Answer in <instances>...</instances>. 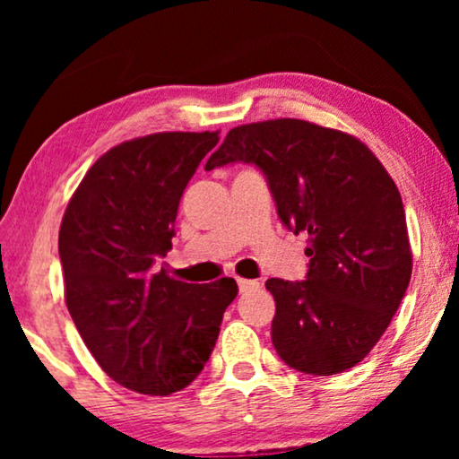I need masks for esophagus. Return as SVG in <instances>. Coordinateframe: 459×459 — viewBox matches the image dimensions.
Returning a JSON list of instances; mask_svg holds the SVG:
<instances>
[{
    "mask_svg": "<svg viewBox=\"0 0 459 459\" xmlns=\"http://www.w3.org/2000/svg\"><path fill=\"white\" fill-rule=\"evenodd\" d=\"M236 281H238V286H240V290L242 292H247V290H255V288H259L261 284L256 280H244V278H236Z\"/></svg>",
    "mask_w": 459,
    "mask_h": 459,
    "instance_id": "34e87169",
    "label": "esophagus"
}]
</instances>
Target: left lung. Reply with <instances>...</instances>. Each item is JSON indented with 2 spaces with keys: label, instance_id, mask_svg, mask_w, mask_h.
Listing matches in <instances>:
<instances>
[{
  "label": "left lung",
  "instance_id": "8db88e82",
  "mask_svg": "<svg viewBox=\"0 0 459 459\" xmlns=\"http://www.w3.org/2000/svg\"><path fill=\"white\" fill-rule=\"evenodd\" d=\"M250 162L265 175L281 223L309 236L303 281L272 278V342L299 372L353 368L380 341L411 278L401 194L357 137L300 118L234 127L206 171Z\"/></svg>",
  "mask_w": 459,
  "mask_h": 459
}]
</instances>
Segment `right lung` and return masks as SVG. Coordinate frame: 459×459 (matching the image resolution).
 I'll use <instances>...</instances> for the list:
<instances>
[{
    "label": "right lung",
    "mask_w": 459,
    "mask_h": 459,
    "mask_svg": "<svg viewBox=\"0 0 459 459\" xmlns=\"http://www.w3.org/2000/svg\"><path fill=\"white\" fill-rule=\"evenodd\" d=\"M219 131H165L93 162L62 217L65 299L100 368L129 391L167 397L203 372L236 299L234 278L186 284L159 269L187 181Z\"/></svg>",
    "instance_id": "1"
}]
</instances>
